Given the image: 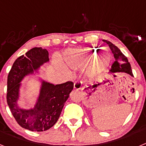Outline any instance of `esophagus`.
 <instances>
[{"label":"esophagus","instance_id":"esophagus-1","mask_svg":"<svg viewBox=\"0 0 146 146\" xmlns=\"http://www.w3.org/2000/svg\"><path fill=\"white\" fill-rule=\"evenodd\" d=\"M81 86H82V84H81V82H74V89H75V90H79V89H80Z\"/></svg>","mask_w":146,"mask_h":146}]
</instances>
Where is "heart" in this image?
Instances as JSON below:
<instances>
[{"mask_svg":"<svg viewBox=\"0 0 146 146\" xmlns=\"http://www.w3.org/2000/svg\"><path fill=\"white\" fill-rule=\"evenodd\" d=\"M64 60L66 65L72 69L87 65V74L94 75L106 69L110 65L111 56L107 51H99L96 47H87L66 52Z\"/></svg>","mask_w":146,"mask_h":146,"instance_id":"obj_1","label":"heart"}]
</instances>
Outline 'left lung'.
<instances>
[{"label":"left lung","mask_w":146,"mask_h":146,"mask_svg":"<svg viewBox=\"0 0 146 146\" xmlns=\"http://www.w3.org/2000/svg\"><path fill=\"white\" fill-rule=\"evenodd\" d=\"M103 41L108 44L109 47L111 50L112 52L114 55L115 59V60L112 65L111 69L110 70V72H113V73H115V72H125V73L130 74L131 77H134L131 65H130L129 62L128 61L127 58L113 43H111L108 40L104 39Z\"/></svg>","instance_id":"8db88e82"}]
</instances>
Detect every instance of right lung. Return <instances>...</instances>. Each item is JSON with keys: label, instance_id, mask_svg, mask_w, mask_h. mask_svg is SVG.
I'll return each mask as SVG.
<instances>
[{"label": "right lung", "instance_id": "add662e5", "mask_svg": "<svg viewBox=\"0 0 146 146\" xmlns=\"http://www.w3.org/2000/svg\"><path fill=\"white\" fill-rule=\"evenodd\" d=\"M48 61L47 50L33 47L25 55L16 59L8 75L7 104L18 124L30 131H43L53 126L74 88V83L71 81L55 86L42 81L39 96L34 108L26 110L17 106L21 85L20 82L25 76L33 74Z\"/></svg>", "mask_w": 146, "mask_h": 146}]
</instances>
